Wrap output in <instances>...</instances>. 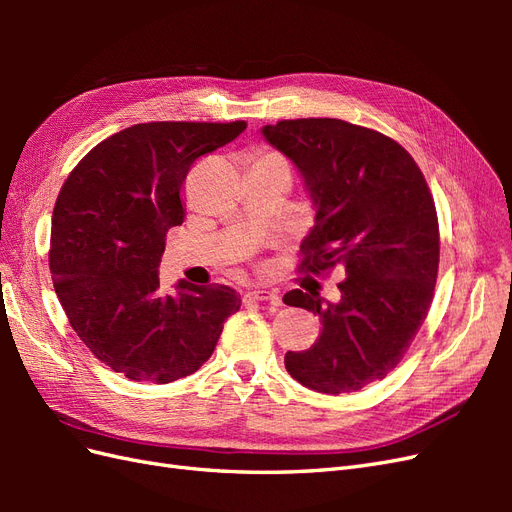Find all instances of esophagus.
I'll return each instance as SVG.
<instances>
[{
    "mask_svg": "<svg viewBox=\"0 0 512 512\" xmlns=\"http://www.w3.org/2000/svg\"><path fill=\"white\" fill-rule=\"evenodd\" d=\"M245 299L250 301H269L273 305L280 303V294H277L275 290H267V288H252L245 292Z\"/></svg>",
    "mask_w": 512,
    "mask_h": 512,
    "instance_id": "esophagus-1",
    "label": "esophagus"
}]
</instances>
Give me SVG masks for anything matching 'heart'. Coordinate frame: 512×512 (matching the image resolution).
<instances>
[{"mask_svg": "<svg viewBox=\"0 0 512 512\" xmlns=\"http://www.w3.org/2000/svg\"><path fill=\"white\" fill-rule=\"evenodd\" d=\"M269 156H271V153H269Z\"/></svg>", "mask_w": 512, "mask_h": 512, "instance_id": "obj_1", "label": "heart"}]
</instances>
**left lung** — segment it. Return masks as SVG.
I'll return each instance as SVG.
<instances>
[{
	"label": "left lung",
	"instance_id": "8db88e82",
	"mask_svg": "<svg viewBox=\"0 0 512 512\" xmlns=\"http://www.w3.org/2000/svg\"><path fill=\"white\" fill-rule=\"evenodd\" d=\"M262 136L299 168L316 209L299 271L339 265L342 299L290 290L284 303L320 318L309 350L286 352L288 374L318 393H352L401 361L427 318L440 262L433 196L393 138L342 119H286Z\"/></svg>",
	"mask_w": 512,
	"mask_h": 512
}]
</instances>
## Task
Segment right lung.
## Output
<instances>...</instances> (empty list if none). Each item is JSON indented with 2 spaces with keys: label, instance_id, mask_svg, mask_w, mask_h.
I'll use <instances>...</instances> for the list:
<instances>
[{
  "label": "right lung",
  "instance_id": "right-lung-1",
  "mask_svg": "<svg viewBox=\"0 0 512 512\" xmlns=\"http://www.w3.org/2000/svg\"><path fill=\"white\" fill-rule=\"evenodd\" d=\"M245 121L136 123L74 166L53 209L49 265L70 327L96 359L136 382L194 374L215 350L237 290L179 282L160 292L168 228L183 222L192 164Z\"/></svg>",
  "mask_w": 512,
  "mask_h": 512
}]
</instances>
